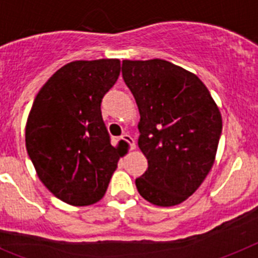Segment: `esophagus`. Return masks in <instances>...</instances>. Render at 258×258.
Instances as JSON below:
<instances>
[{"mask_svg":"<svg viewBox=\"0 0 258 258\" xmlns=\"http://www.w3.org/2000/svg\"><path fill=\"white\" fill-rule=\"evenodd\" d=\"M121 140L126 142V144H129V146H131V150L136 149V141H134L133 138H132L129 134H124V136L121 137Z\"/></svg>","mask_w":258,"mask_h":258,"instance_id":"esophagus-1","label":"esophagus"}]
</instances>
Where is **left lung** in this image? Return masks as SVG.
Returning a JSON list of instances; mask_svg holds the SVG:
<instances>
[{"instance_id": "left-lung-1", "label": "left lung", "mask_w": 258, "mask_h": 258, "mask_svg": "<svg viewBox=\"0 0 258 258\" xmlns=\"http://www.w3.org/2000/svg\"><path fill=\"white\" fill-rule=\"evenodd\" d=\"M122 78L140 110L138 148L148 159L138 192L159 207L180 204L214 166L220 110L195 74L163 59L122 60Z\"/></svg>"}]
</instances>
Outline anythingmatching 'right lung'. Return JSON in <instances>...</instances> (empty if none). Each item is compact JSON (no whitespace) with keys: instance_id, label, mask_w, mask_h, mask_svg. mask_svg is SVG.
<instances>
[{"instance_id":"1","label":"right lung","mask_w":258,"mask_h":258,"mask_svg":"<svg viewBox=\"0 0 258 258\" xmlns=\"http://www.w3.org/2000/svg\"><path fill=\"white\" fill-rule=\"evenodd\" d=\"M120 71L118 59L71 61L44 83L30 109L27 153L40 182L64 203H97L116 170L121 155L100 106Z\"/></svg>"}]
</instances>
